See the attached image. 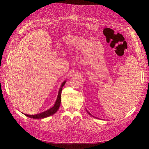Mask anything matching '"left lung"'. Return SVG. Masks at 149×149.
Listing matches in <instances>:
<instances>
[{
	"label": "left lung",
	"mask_w": 149,
	"mask_h": 149,
	"mask_svg": "<svg viewBox=\"0 0 149 149\" xmlns=\"http://www.w3.org/2000/svg\"><path fill=\"white\" fill-rule=\"evenodd\" d=\"M86 111H87V110H86ZM87 112H88V113H89L90 115H91V113H89V112L88 111H87Z\"/></svg>",
	"instance_id": "left-lung-1"
}]
</instances>
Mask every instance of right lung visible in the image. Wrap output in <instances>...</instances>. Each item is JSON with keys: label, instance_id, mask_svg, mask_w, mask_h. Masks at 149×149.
I'll return each mask as SVG.
<instances>
[{"label": "right lung", "instance_id": "1", "mask_svg": "<svg viewBox=\"0 0 149 149\" xmlns=\"http://www.w3.org/2000/svg\"><path fill=\"white\" fill-rule=\"evenodd\" d=\"M66 83V81H65L61 85V88H60L59 92H58V97L57 98V100L56 101V103H55L54 106L50 108L49 109H48V111H45L42 113H38V114H36V115H26V114H24L25 115H26V116L29 117V118H34V119H42V118H46V117H48L49 116L52 115L53 114H54L56 113L58 110V108L60 107V103H61V91H62V88L63 87V86L65 85V84Z\"/></svg>", "mask_w": 149, "mask_h": 149}]
</instances>
